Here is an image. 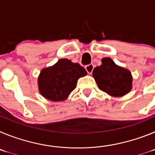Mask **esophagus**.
Wrapping results in <instances>:
<instances>
[{"instance_id": "obj_1", "label": "esophagus", "mask_w": 155, "mask_h": 155, "mask_svg": "<svg viewBox=\"0 0 155 155\" xmlns=\"http://www.w3.org/2000/svg\"><path fill=\"white\" fill-rule=\"evenodd\" d=\"M93 69H94V65L93 64H88V65L85 66V70L88 74L92 73Z\"/></svg>"}]
</instances>
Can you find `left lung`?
Segmentation results:
<instances>
[{
  "label": "left lung",
  "instance_id": "obj_1",
  "mask_svg": "<svg viewBox=\"0 0 155 155\" xmlns=\"http://www.w3.org/2000/svg\"><path fill=\"white\" fill-rule=\"evenodd\" d=\"M92 76L98 88L111 96H123L132 88L130 71L116 65L109 57L102 59V65L93 70Z\"/></svg>",
  "mask_w": 155,
  "mask_h": 155
}]
</instances>
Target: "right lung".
Segmentation results:
<instances>
[{
	"instance_id": "1",
	"label": "right lung",
	"mask_w": 155,
	"mask_h": 155,
	"mask_svg": "<svg viewBox=\"0 0 155 155\" xmlns=\"http://www.w3.org/2000/svg\"><path fill=\"white\" fill-rule=\"evenodd\" d=\"M86 74L87 71L79 64L61 59L52 67L41 71L38 78L39 92L50 101H64L76 87L78 80Z\"/></svg>"
}]
</instances>
